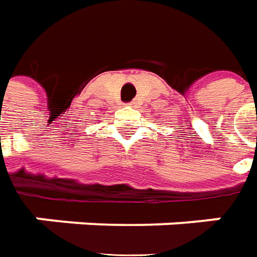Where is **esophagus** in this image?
Returning a JSON list of instances; mask_svg holds the SVG:
<instances>
[{
    "label": "esophagus",
    "instance_id": "obj_1",
    "mask_svg": "<svg viewBox=\"0 0 257 257\" xmlns=\"http://www.w3.org/2000/svg\"><path fill=\"white\" fill-rule=\"evenodd\" d=\"M127 104H128V106H134L136 103H134V101H130V103H127Z\"/></svg>",
    "mask_w": 257,
    "mask_h": 257
}]
</instances>
